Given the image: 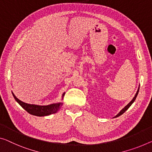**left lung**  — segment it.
<instances>
[{
    "instance_id": "8db88e82",
    "label": "left lung",
    "mask_w": 152,
    "mask_h": 152,
    "mask_svg": "<svg viewBox=\"0 0 152 152\" xmlns=\"http://www.w3.org/2000/svg\"><path fill=\"white\" fill-rule=\"evenodd\" d=\"M139 89H138V91H137V94H136V95H135V96L134 97V98H133V99H132V101H131V102H130V103H129L128 105H127V106H125V107H124V108H123V109H122V110H121V111H120V112H119V113H118V115H116V116H115V117H119V116H120V115H121L122 114H123V113H125V112L126 111V110L128 109V108H129V107H130V106L131 105H132V103H133V102H134V100H135V99H136V98H137V95H138V94H139Z\"/></svg>"
}]
</instances>
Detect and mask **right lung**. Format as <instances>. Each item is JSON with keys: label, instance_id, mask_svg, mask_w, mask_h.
I'll list each match as a JSON object with an SVG mask.
<instances>
[{"label": "right lung", "instance_id": "right-lung-1", "mask_svg": "<svg viewBox=\"0 0 152 152\" xmlns=\"http://www.w3.org/2000/svg\"><path fill=\"white\" fill-rule=\"evenodd\" d=\"M15 100L18 102V103L26 110L28 113L31 115H35V116H46L53 113H56L58 111L60 108L61 104H53L48 106H38L34 104H29L24 103L23 102L20 101L16 97L14 96V94H12ZM65 94H63V96H64Z\"/></svg>", "mask_w": 152, "mask_h": 152}]
</instances>
